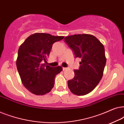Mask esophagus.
I'll return each instance as SVG.
<instances>
[{"label":"esophagus","instance_id":"1","mask_svg":"<svg viewBox=\"0 0 124 124\" xmlns=\"http://www.w3.org/2000/svg\"><path fill=\"white\" fill-rule=\"evenodd\" d=\"M67 69H68L67 68H65V67H63V68H62V70H67Z\"/></svg>","mask_w":124,"mask_h":124}]
</instances>
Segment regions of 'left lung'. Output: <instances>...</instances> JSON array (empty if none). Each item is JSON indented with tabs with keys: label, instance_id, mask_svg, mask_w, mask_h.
<instances>
[{
	"label": "left lung",
	"instance_id": "1",
	"mask_svg": "<svg viewBox=\"0 0 124 124\" xmlns=\"http://www.w3.org/2000/svg\"><path fill=\"white\" fill-rule=\"evenodd\" d=\"M73 51L75 57L81 59L79 69L74 70V77L68 81L73 94L85 95L91 92L103 75L106 63L104 46L91 34H74L64 38Z\"/></svg>",
	"mask_w": 124,
	"mask_h": 124
}]
</instances>
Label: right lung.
<instances>
[{"mask_svg":"<svg viewBox=\"0 0 124 124\" xmlns=\"http://www.w3.org/2000/svg\"><path fill=\"white\" fill-rule=\"evenodd\" d=\"M63 36L37 33L30 35L20 45L16 66L23 85L30 92L43 95L51 91L56 74L62 70L60 66L46 65L52 45Z\"/></svg>","mask_w":124,"mask_h":124,"instance_id":"obj_1","label":"right lung"}]
</instances>
